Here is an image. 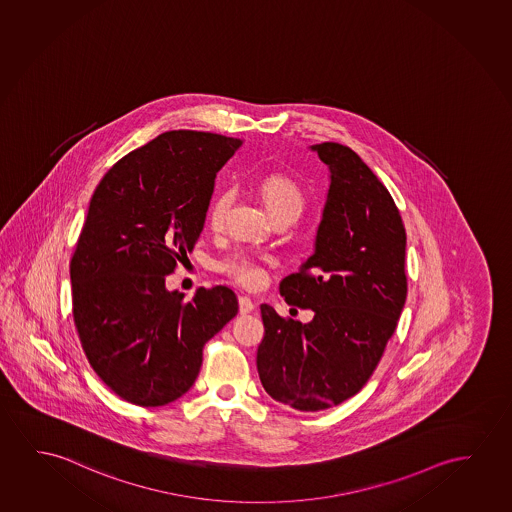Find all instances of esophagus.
<instances>
[{"instance_id":"obj_1","label":"esophagus","mask_w":512,"mask_h":512,"mask_svg":"<svg viewBox=\"0 0 512 512\" xmlns=\"http://www.w3.org/2000/svg\"><path fill=\"white\" fill-rule=\"evenodd\" d=\"M253 308H255V305H253L252 299L248 296H239V312L241 314H250V312H253Z\"/></svg>"}]
</instances>
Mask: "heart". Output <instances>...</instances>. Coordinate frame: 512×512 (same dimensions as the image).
<instances>
[{
	"label": "heart",
	"mask_w": 512,
	"mask_h": 512,
	"mask_svg": "<svg viewBox=\"0 0 512 512\" xmlns=\"http://www.w3.org/2000/svg\"><path fill=\"white\" fill-rule=\"evenodd\" d=\"M259 191L275 221L284 220V218L296 221L305 209L303 189L299 188L298 182L292 181L287 175L273 173L264 177L259 182ZM232 200H234V191L230 188L220 189L214 195L207 211V221L214 230H218L223 225ZM218 271L221 275L230 278L232 282L248 289H257L266 282L264 262L250 253L236 252L228 255L218 262Z\"/></svg>",
	"instance_id": "heart-1"
}]
</instances>
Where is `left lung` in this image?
<instances>
[{"label":"left lung","mask_w":512,"mask_h":512,"mask_svg":"<svg viewBox=\"0 0 512 512\" xmlns=\"http://www.w3.org/2000/svg\"><path fill=\"white\" fill-rule=\"evenodd\" d=\"M330 168V189L315 252L280 294L312 308L303 324L260 305V383L299 411L337 406L362 390L385 353L408 294L406 230L394 198L346 145H312Z\"/></svg>","instance_id":"obj_1"}]
</instances>
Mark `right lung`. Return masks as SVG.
Listing matches in <instances>:
<instances>
[{
    "mask_svg": "<svg viewBox=\"0 0 512 512\" xmlns=\"http://www.w3.org/2000/svg\"><path fill=\"white\" fill-rule=\"evenodd\" d=\"M243 140L166 131L97 184L71 260L72 315L95 374L124 401L156 408L195 383L205 342L236 317L223 285L184 301L165 276L188 257L214 179Z\"/></svg>",
    "mask_w": 512,
    "mask_h": 512,
    "instance_id": "obj_1",
    "label": "right lung"
}]
</instances>
